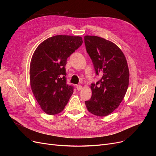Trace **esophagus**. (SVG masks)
I'll return each mask as SVG.
<instances>
[{"label":"esophagus","instance_id":"esophagus-1","mask_svg":"<svg viewBox=\"0 0 156 156\" xmlns=\"http://www.w3.org/2000/svg\"><path fill=\"white\" fill-rule=\"evenodd\" d=\"M76 88L77 89V90L79 91V90H81L82 89V86L80 85V84H77V85L76 86Z\"/></svg>","mask_w":156,"mask_h":156}]
</instances>
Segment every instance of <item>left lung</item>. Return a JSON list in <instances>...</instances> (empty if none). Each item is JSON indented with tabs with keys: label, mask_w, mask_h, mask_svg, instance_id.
I'll list each match as a JSON object with an SVG mask.
<instances>
[{
	"label": "left lung",
	"mask_w": 156,
	"mask_h": 156,
	"mask_svg": "<svg viewBox=\"0 0 156 156\" xmlns=\"http://www.w3.org/2000/svg\"><path fill=\"white\" fill-rule=\"evenodd\" d=\"M84 44L96 75L101 77L91 84L92 97L85 105L92 114L105 116L118 108L126 95L129 79L128 66L123 52L112 41L85 36Z\"/></svg>",
	"instance_id": "left-lung-1"
}]
</instances>
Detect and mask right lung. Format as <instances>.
<instances>
[{
  "label": "right lung",
  "instance_id": "obj_1",
  "mask_svg": "<svg viewBox=\"0 0 156 156\" xmlns=\"http://www.w3.org/2000/svg\"><path fill=\"white\" fill-rule=\"evenodd\" d=\"M83 44L82 37L56 35L37 46L30 64V83L40 107L50 115L62 111L73 92L66 84L67 58Z\"/></svg>",
  "mask_w": 156,
  "mask_h": 156
}]
</instances>
